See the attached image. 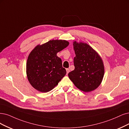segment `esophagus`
<instances>
[{
  "label": "esophagus",
  "mask_w": 129,
  "mask_h": 129,
  "mask_svg": "<svg viewBox=\"0 0 129 129\" xmlns=\"http://www.w3.org/2000/svg\"><path fill=\"white\" fill-rule=\"evenodd\" d=\"M66 73H67V74H68V73L70 72V70L69 69H67L66 70Z\"/></svg>",
  "instance_id": "34e87169"
}]
</instances>
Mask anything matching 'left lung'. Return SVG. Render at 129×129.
<instances>
[{
    "mask_svg": "<svg viewBox=\"0 0 129 129\" xmlns=\"http://www.w3.org/2000/svg\"><path fill=\"white\" fill-rule=\"evenodd\" d=\"M73 45L75 69L68 74L69 77L80 90L92 91L99 86L103 79L105 69L102 58L86 43L74 41Z\"/></svg>",
    "mask_w": 129,
    "mask_h": 129,
    "instance_id": "left-lung-1",
    "label": "left lung"
}]
</instances>
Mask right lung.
<instances>
[{
  "instance_id": "add662e5",
  "label": "right lung",
  "mask_w": 129,
  "mask_h": 129,
  "mask_svg": "<svg viewBox=\"0 0 129 129\" xmlns=\"http://www.w3.org/2000/svg\"><path fill=\"white\" fill-rule=\"evenodd\" d=\"M65 40H51L37 45L30 53L26 61L27 78L38 91L47 92L53 89L66 74L58 52L67 47Z\"/></svg>"
}]
</instances>
